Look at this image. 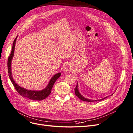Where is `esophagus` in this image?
Returning <instances> with one entry per match:
<instances>
[{
  "label": "esophagus",
  "mask_w": 133,
  "mask_h": 133,
  "mask_svg": "<svg viewBox=\"0 0 133 133\" xmlns=\"http://www.w3.org/2000/svg\"><path fill=\"white\" fill-rule=\"evenodd\" d=\"M71 70H72V67H71V66L69 65V64H66L64 68V72H69Z\"/></svg>",
  "instance_id": "34e87169"
}]
</instances>
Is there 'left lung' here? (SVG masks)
I'll return each mask as SVG.
<instances>
[{
    "mask_svg": "<svg viewBox=\"0 0 133 133\" xmlns=\"http://www.w3.org/2000/svg\"><path fill=\"white\" fill-rule=\"evenodd\" d=\"M78 83L77 82V84H76V87H75V94L76 95V96L78 97V98L79 99H80L81 100L83 101H84V102H97V101H102L103 99H104L105 98H108V97L109 96H112L113 94L109 96H107L104 97V98H102V99H95V100H93V99H88V98H85L84 97H83L81 94L80 92H79V90H78Z\"/></svg>",
    "mask_w": 133,
    "mask_h": 133,
    "instance_id": "1",
    "label": "left lung"
}]
</instances>
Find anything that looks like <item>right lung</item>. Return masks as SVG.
<instances>
[{
  "mask_svg": "<svg viewBox=\"0 0 133 133\" xmlns=\"http://www.w3.org/2000/svg\"><path fill=\"white\" fill-rule=\"evenodd\" d=\"M17 37V36L15 38V39H14V41L13 42L11 54L8 59L7 67H8V73L9 77H10L11 81L12 84H13L14 87H15L16 90L22 97H26V98H29L31 100H33V101H42L44 99H45L46 97L50 94L53 86H54L57 79L60 76L61 73H58L53 76L51 77V78L50 79V80L48 85L45 88H44V89H43L41 90L36 91V90H28V89H25V88H23L19 86L14 81V80L13 78L12 72H11V71H12L11 62H12L13 57L14 56L15 43H16Z\"/></svg>",
  "mask_w": 133,
  "mask_h": 133,
  "instance_id": "add662e5",
  "label": "right lung"
}]
</instances>
